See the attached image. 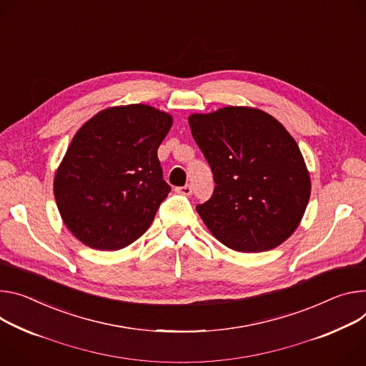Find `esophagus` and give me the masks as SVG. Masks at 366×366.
I'll list each match as a JSON object with an SVG mask.
<instances>
[{"label":"esophagus","mask_w":366,"mask_h":366,"mask_svg":"<svg viewBox=\"0 0 366 366\" xmlns=\"http://www.w3.org/2000/svg\"><path fill=\"white\" fill-rule=\"evenodd\" d=\"M175 191H177L178 194H181V195L188 197V195H191V194H192V187H191V185H184V187H178V188H175Z\"/></svg>","instance_id":"1"}]
</instances>
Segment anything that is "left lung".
Segmentation results:
<instances>
[{
	"mask_svg": "<svg viewBox=\"0 0 366 366\" xmlns=\"http://www.w3.org/2000/svg\"><path fill=\"white\" fill-rule=\"evenodd\" d=\"M188 122L216 182L210 200L195 207L213 237L239 252L285 242L311 195L305 160L287 129L247 107L192 114Z\"/></svg>",
	"mask_w": 366,
	"mask_h": 366,
	"instance_id": "1",
	"label": "left lung"
}]
</instances>
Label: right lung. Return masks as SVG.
Returning <instances> with one entry per match:
<instances>
[{
	"label": "right lung",
	"instance_id": "right-lung-1",
	"mask_svg": "<svg viewBox=\"0 0 366 366\" xmlns=\"http://www.w3.org/2000/svg\"><path fill=\"white\" fill-rule=\"evenodd\" d=\"M172 117L136 104L104 109L76 132L54 179L62 222L84 245L115 251L152 224L171 187L157 149Z\"/></svg>",
	"mask_w": 366,
	"mask_h": 366
}]
</instances>
